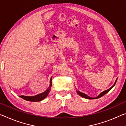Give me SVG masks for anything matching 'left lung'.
<instances>
[{"label": "left lung", "instance_id": "1", "mask_svg": "<svg viewBox=\"0 0 126 126\" xmlns=\"http://www.w3.org/2000/svg\"><path fill=\"white\" fill-rule=\"evenodd\" d=\"M117 80V79H116V80H115V82L114 84V85L112 86H111V87H110V88L109 89H108V90H105V91H104L102 92V93H101V94H99L98 96H97V97H91L89 96L88 95H87L86 94H85L81 93V92L79 91H77V93L78 94H79V96H81L84 97V98H86V99H98V98H100V97H102L103 96H104V95L106 94L107 93H108V92H109L110 90H111V89H112L114 86V85H115V83H116Z\"/></svg>", "mask_w": 126, "mask_h": 126}]
</instances>
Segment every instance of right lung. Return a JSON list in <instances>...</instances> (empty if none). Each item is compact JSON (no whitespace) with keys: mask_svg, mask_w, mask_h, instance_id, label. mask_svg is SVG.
Returning a JSON list of instances; mask_svg holds the SVG:
<instances>
[{"mask_svg":"<svg viewBox=\"0 0 126 126\" xmlns=\"http://www.w3.org/2000/svg\"><path fill=\"white\" fill-rule=\"evenodd\" d=\"M51 79H52V77H51L50 79V85L49 87L47 89V90L45 92H44V93L40 94H38L37 95L33 96H28L21 95L20 96V97H21V98L26 100L29 101H40L43 100V99H44L45 97L48 95L50 91L51 85H52Z\"/></svg>","mask_w":126,"mask_h":126,"instance_id":"obj_1","label":"right lung"}]
</instances>
